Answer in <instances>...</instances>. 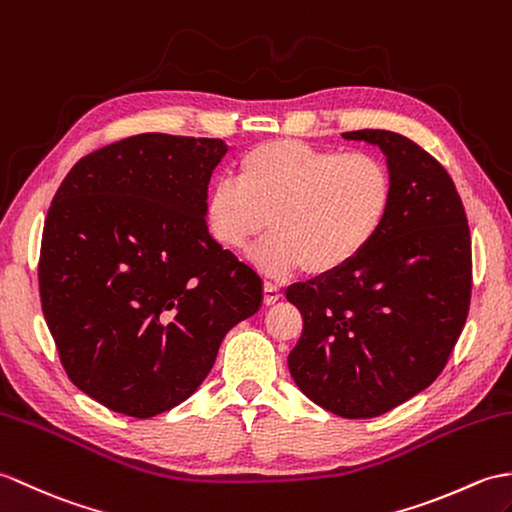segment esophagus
<instances>
[{"label":"esophagus","mask_w":512,"mask_h":512,"mask_svg":"<svg viewBox=\"0 0 512 512\" xmlns=\"http://www.w3.org/2000/svg\"><path fill=\"white\" fill-rule=\"evenodd\" d=\"M280 298H282L280 289L271 285V282H265V287H263V302L269 306V304H276Z\"/></svg>","instance_id":"esophagus-1"}]
</instances>
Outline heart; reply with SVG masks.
<instances>
[{"label":"heart","instance_id":"heart-1","mask_svg":"<svg viewBox=\"0 0 512 512\" xmlns=\"http://www.w3.org/2000/svg\"><path fill=\"white\" fill-rule=\"evenodd\" d=\"M392 206L394 179L379 157L274 140L238 160L236 184L210 188L206 221L230 252H243L271 230L274 238L252 256L271 278L298 269L331 278L368 252Z\"/></svg>","mask_w":512,"mask_h":512}]
</instances>
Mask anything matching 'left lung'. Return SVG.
<instances>
[{"mask_svg":"<svg viewBox=\"0 0 512 512\" xmlns=\"http://www.w3.org/2000/svg\"><path fill=\"white\" fill-rule=\"evenodd\" d=\"M342 135L388 157L394 206L355 265L287 289L304 322L287 363L326 412L374 418L445 368L469 315L471 234L449 173L416 142L383 129Z\"/></svg>","mask_w":512,"mask_h":512,"instance_id":"obj_1","label":"left lung"}]
</instances>
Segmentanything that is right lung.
Instances as JSON below:
<instances>
[{
	"mask_svg": "<svg viewBox=\"0 0 512 512\" xmlns=\"http://www.w3.org/2000/svg\"><path fill=\"white\" fill-rule=\"evenodd\" d=\"M217 138L140 133L67 173L41 238V309L67 377L118 414L186 401L225 333L263 304L252 267L208 232Z\"/></svg>",
	"mask_w": 512,
	"mask_h": 512,
	"instance_id": "1",
	"label": "right lung"
}]
</instances>
